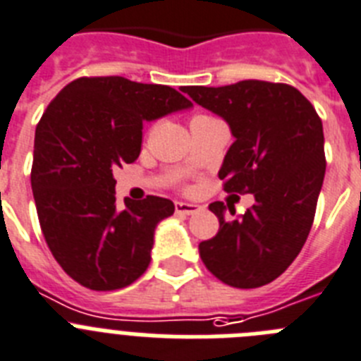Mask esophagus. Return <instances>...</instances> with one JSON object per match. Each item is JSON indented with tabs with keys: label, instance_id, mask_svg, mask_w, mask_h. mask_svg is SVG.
<instances>
[{
	"label": "esophagus",
	"instance_id": "esophagus-1",
	"mask_svg": "<svg viewBox=\"0 0 361 361\" xmlns=\"http://www.w3.org/2000/svg\"><path fill=\"white\" fill-rule=\"evenodd\" d=\"M174 209H176V214H183V216H190L196 214L203 209L202 205L198 203H187V202H176L174 203Z\"/></svg>",
	"mask_w": 361,
	"mask_h": 361
}]
</instances>
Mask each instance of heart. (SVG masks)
<instances>
[{
	"mask_svg": "<svg viewBox=\"0 0 361 361\" xmlns=\"http://www.w3.org/2000/svg\"><path fill=\"white\" fill-rule=\"evenodd\" d=\"M203 116H205V114H198V116H194V120H196V118H203Z\"/></svg>",
	"mask_w": 361,
	"mask_h": 361,
	"instance_id": "b5f03b06",
	"label": "heart"
}]
</instances>
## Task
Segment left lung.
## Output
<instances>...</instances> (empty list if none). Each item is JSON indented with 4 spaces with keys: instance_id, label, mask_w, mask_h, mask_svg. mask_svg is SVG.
Instances as JSON below:
<instances>
[{
    "instance_id": "left-lung-1",
    "label": "left lung",
    "mask_w": 361,
    "mask_h": 361,
    "mask_svg": "<svg viewBox=\"0 0 361 361\" xmlns=\"http://www.w3.org/2000/svg\"><path fill=\"white\" fill-rule=\"evenodd\" d=\"M183 92L231 127L234 143L218 172L225 192H250L256 200L236 219H225L221 202L209 205L219 231L200 243L202 262L231 287L271 283L300 255L312 227L325 176L322 120L311 102L285 83L245 80L183 87Z\"/></svg>"
}]
</instances>
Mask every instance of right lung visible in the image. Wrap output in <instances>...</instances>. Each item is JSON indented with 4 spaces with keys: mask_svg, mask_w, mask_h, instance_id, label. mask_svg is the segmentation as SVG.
<instances>
[{
    "mask_svg": "<svg viewBox=\"0 0 361 361\" xmlns=\"http://www.w3.org/2000/svg\"><path fill=\"white\" fill-rule=\"evenodd\" d=\"M190 106L172 87L121 76L78 78L47 106L36 127L30 183L47 245L72 280L116 290L147 271L156 225L174 203L125 198L121 209L112 171L136 161L145 121Z\"/></svg>",
    "mask_w": 361,
    "mask_h": 361,
    "instance_id": "1",
    "label": "right lung"
}]
</instances>
